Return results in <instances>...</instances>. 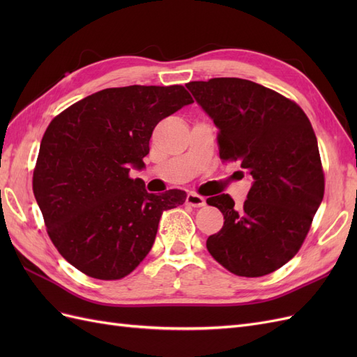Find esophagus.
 Listing matches in <instances>:
<instances>
[{
    "label": "esophagus",
    "instance_id": "esophagus-1",
    "mask_svg": "<svg viewBox=\"0 0 357 357\" xmlns=\"http://www.w3.org/2000/svg\"><path fill=\"white\" fill-rule=\"evenodd\" d=\"M186 204L192 205V207L199 208V207H204V205H205V199L201 195H198V193L190 192V193H188V197H186Z\"/></svg>",
    "mask_w": 357,
    "mask_h": 357
}]
</instances>
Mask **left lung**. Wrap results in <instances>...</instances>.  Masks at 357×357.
<instances>
[{
	"mask_svg": "<svg viewBox=\"0 0 357 357\" xmlns=\"http://www.w3.org/2000/svg\"><path fill=\"white\" fill-rule=\"evenodd\" d=\"M186 88L219 129L220 158L238 160L253 178L241 208L225 193L207 199L225 219L208 236V252L236 275L273 273L298 253L325 193L308 117L294 101L250 80L219 77Z\"/></svg>",
	"mask_w": 357,
	"mask_h": 357,
	"instance_id": "left-lung-1",
	"label": "left lung"
}]
</instances>
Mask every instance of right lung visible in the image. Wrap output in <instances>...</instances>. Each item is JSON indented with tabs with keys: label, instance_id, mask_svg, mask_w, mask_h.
I'll return each instance as SVG.
<instances>
[{
	"label": "right lung",
	"instance_id": "add662e5",
	"mask_svg": "<svg viewBox=\"0 0 357 357\" xmlns=\"http://www.w3.org/2000/svg\"><path fill=\"white\" fill-rule=\"evenodd\" d=\"M180 84L95 92L58 114L43 135L32 189L58 252L83 274L119 280L155 243L162 211L186 192L149 193L143 169L155 126L192 104Z\"/></svg>",
	"mask_w": 357,
	"mask_h": 357
}]
</instances>
